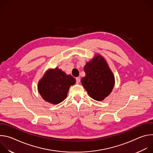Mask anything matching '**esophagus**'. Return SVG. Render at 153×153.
Returning <instances> with one entry per match:
<instances>
[{"mask_svg": "<svg viewBox=\"0 0 153 153\" xmlns=\"http://www.w3.org/2000/svg\"><path fill=\"white\" fill-rule=\"evenodd\" d=\"M76 83H80V79L79 77H77V78L76 79Z\"/></svg>", "mask_w": 153, "mask_h": 153, "instance_id": "1", "label": "esophagus"}]
</instances>
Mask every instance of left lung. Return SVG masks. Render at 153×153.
<instances>
[{
  "label": "left lung",
  "mask_w": 153,
  "mask_h": 153,
  "mask_svg": "<svg viewBox=\"0 0 153 153\" xmlns=\"http://www.w3.org/2000/svg\"><path fill=\"white\" fill-rule=\"evenodd\" d=\"M85 76L81 83L88 95L97 101H102L111 94L115 84L114 76L104 57L96 54L83 67Z\"/></svg>",
  "instance_id": "left-lung-1"
}]
</instances>
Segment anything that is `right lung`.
Listing matches in <instances>:
<instances>
[{
  "mask_svg": "<svg viewBox=\"0 0 153 153\" xmlns=\"http://www.w3.org/2000/svg\"><path fill=\"white\" fill-rule=\"evenodd\" d=\"M76 79L58 67L47 70L38 82V91L45 101L58 104L67 98L70 86Z\"/></svg>",
  "mask_w": 153,
  "mask_h": 153,
  "instance_id": "obj_1",
  "label": "right lung"
}]
</instances>
